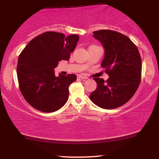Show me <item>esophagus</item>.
Here are the masks:
<instances>
[{
  "instance_id": "34e87169",
  "label": "esophagus",
  "mask_w": 159,
  "mask_h": 159,
  "mask_svg": "<svg viewBox=\"0 0 159 159\" xmlns=\"http://www.w3.org/2000/svg\"><path fill=\"white\" fill-rule=\"evenodd\" d=\"M77 78H81V79H87V78H88L87 77V76L82 75H78Z\"/></svg>"
}]
</instances>
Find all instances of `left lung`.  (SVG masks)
I'll list each match as a JSON object with an SVG mask.
<instances>
[{
	"label": "left lung",
	"instance_id": "8db88e82",
	"mask_svg": "<svg viewBox=\"0 0 159 159\" xmlns=\"http://www.w3.org/2000/svg\"><path fill=\"white\" fill-rule=\"evenodd\" d=\"M93 34L105 49L101 66L109 78L106 82L102 78H93L97 87L90 98L102 108L119 107L134 96L140 84L142 67L139 52L132 40L120 33L100 30Z\"/></svg>",
	"mask_w": 159,
	"mask_h": 159
}]
</instances>
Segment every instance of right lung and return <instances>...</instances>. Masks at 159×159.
Masks as SVG:
<instances>
[{
    "label": "right lung",
    "instance_id": "right-lung-1",
    "mask_svg": "<svg viewBox=\"0 0 159 159\" xmlns=\"http://www.w3.org/2000/svg\"><path fill=\"white\" fill-rule=\"evenodd\" d=\"M79 39L75 34L66 37L48 31L33 39L19 57L17 76L25 100L43 112H54L64 105L69 87L77 78L74 74L55 76L54 69L61 61H68Z\"/></svg>",
    "mask_w": 159,
    "mask_h": 159
}]
</instances>
